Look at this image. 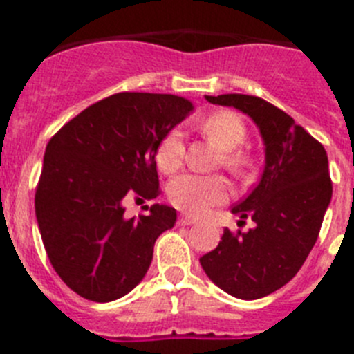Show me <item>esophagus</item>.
Listing matches in <instances>:
<instances>
[{
    "instance_id": "1",
    "label": "esophagus",
    "mask_w": 354,
    "mask_h": 354,
    "mask_svg": "<svg viewBox=\"0 0 354 354\" xmlns=\"http://www.w3.org/2000/svg\"><path fill=\"white\" fill-rule=\"evenodd\" d=\"M195 223H196V218H193V216H186V214L179 216V225H195Z\"/></svg>"
}]
</instances>
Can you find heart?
Listing matches in <instances>:
<instances>
[{
  "instance_id": "heart-1",
  "label": "heart",
  "mask_w": 354,
  "mask_h": 354,
  "mask_svg": "<svg viewBox=\"0 0 354 354\" xmlns=\"http://www.w3.org/2000/svg\"><path fill=\"white\" fill-rule=\"evenodd\" d=\"M200 133L209 143L220 149V162L225 170L236 177H243L253 167L252 156L239 149L246 140V126L239 115L220 109L207 115L200 122ZM186 147L180 131H168L156 147V165L159 171L171 175L184 165ZM228 196V186L220 175L184 174L168 184V198L171 204L187 214L200 216L207 212L212 205L225 202Z\"/></svg>"
}]
</instances>
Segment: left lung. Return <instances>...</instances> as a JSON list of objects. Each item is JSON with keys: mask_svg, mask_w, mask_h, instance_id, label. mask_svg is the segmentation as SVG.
I'll use <instances>...</instances> for the list:
<instances>
[{"mask_svg": "<svg viewBox=\"0 0 354 354\" xmlns=\"http://www.w3.org/2000/svg\"><path fill=\"white\" fill-rule=\"evenodd\" d=\"M209 102L234 106L261 129L266 167L259 184L234 205L248 232L223 230L220 245L200 257L205 274L239 299H259L292 280L323 225L331 200L326 150L292 118L261 97L243 93L205 95Z\"/></svg>", "mask_w": 354, "mask_h": 354, "instance_id": "1", "label": "left lung"}]
</instances>
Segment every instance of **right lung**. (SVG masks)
Instances as JSON below:
<instances>
[{
    "label": "right lung",
    "instance_id": "1",
    "mask_svg": "<svg viewBox=\"0 0 354 354\" xmlns=\"http://www.w3.org/2000/svg\"><path fill=\"white\" fill-rule=\"evenodd\" d=\"M193 109L168 93L120 92L83 109L49 140L35 192L44 248L81 298L106 303L142 282L174 207L126 214L124 200L161 193L156 147Z\"/></svg>",
    "mask_w": 354,
    "mask_h": 354
}]
</instances>
